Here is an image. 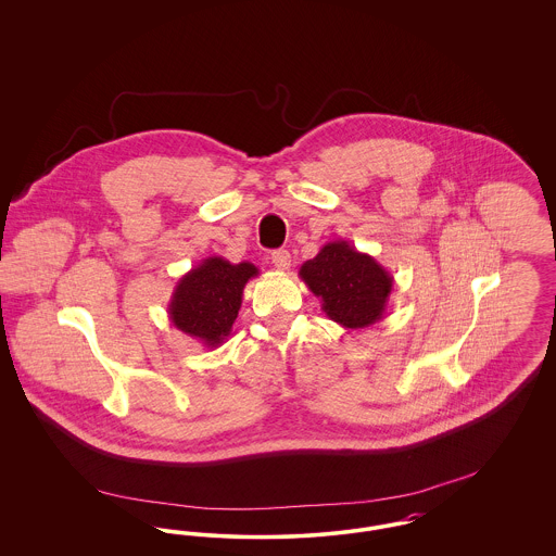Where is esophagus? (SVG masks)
<instances>
[{
	"instance_id": "34e87169",
	"label": "esophagus",
	"mask_w": 556,
	"mask_h": 556,
	"mask_svg": "<svg viewBox=\"0 0 556 556\" xmlns=\"http://www.w3.org/2000/svg\"><path fill=\"white\" fill-rule=\"evenodd\" d=\"M270 261H273L275 268H279V270H288L291 266V254L288 250H277V252H273Z\"/></svg>"
}]
</instances>
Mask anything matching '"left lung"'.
I'll return each mask as SVG.
<instances>
[{"label": "left lung", "mask_w": 556, "mask_h": 556, "mask_svg": "<svg viewBox=\"0 0 556 556\" xmlns=\"http://www.w3.org/2000/svg\"><path fill=\"white\" fill-rule=\"evenodd\" d=\"M300 279L320 298L327 317L345 329H365L386 317L394 277L345 239L329 241L300 266Z\"/></svg>", "instance_id": "1"}]
</instances>
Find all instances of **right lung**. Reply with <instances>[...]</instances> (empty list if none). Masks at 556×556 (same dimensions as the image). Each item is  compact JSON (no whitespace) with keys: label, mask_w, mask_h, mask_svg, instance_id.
Returning <instances> with one entry per match:
<instances>
[{"label":"right lung","mask_w":556,"mask_h":556,"mask_svg":"<svg viewBox=\"0 0 556 556\" xmlns=\"http://www.w3.org/2000/svg\"><path fill=\"white\" fill-rule=\"evenodd\" d=\"M258 275L252 263L233 265L223 256H208L186 273L170 295L168 318L189 338L218 348L233 329L245 283Z\"/></svg>","instance_id":"right-lung-1"}]
</instances>
